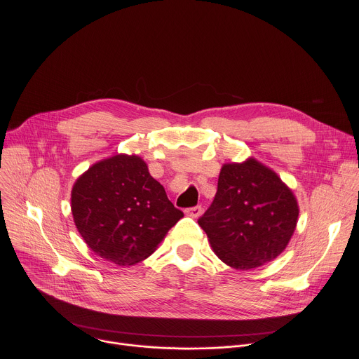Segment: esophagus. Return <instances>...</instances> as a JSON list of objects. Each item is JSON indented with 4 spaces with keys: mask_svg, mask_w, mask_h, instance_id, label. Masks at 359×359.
Instances as JSON below:
<instances>
[{
    "mask_svg": "<svg viewBox=\"0 0 359 359\" xmlns=\"http://www.w3.org/2000/svg\"><path fill=\"white\" fill-rule=\"evenodd\" d=\"M186 215H187L189 217L197 219V217H200V215H201V208H200V206H196V208L187 209V210H186Z\"/></svg>",
    "mask_w": 359,
    "mask_h": 359,
    "instance_id": "obj_1",
    "label": "esophagus"
}]
</instances>
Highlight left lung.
<instances>
[{"mask_svg":"<svg viewBox=\"0 0 359 359\" xmlns=\"http://www.w3.org/2000/svg\"><path fill=\"white\" fill-rule=\"evenodd\" d=\"M298 201L280 176L248 158L222 166L212 206L198 219L217 257L247 271L285 250L298 222Z\"/></svg>","mask_w":359,"mask_h":359,"instance_id":"obj_1","label":"left lung"}]
</instances>
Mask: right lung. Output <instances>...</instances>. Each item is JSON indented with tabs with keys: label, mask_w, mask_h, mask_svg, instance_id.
I'll use <instances>...</instances> for the list:
<instances>
[{
	"label": "right lung",
	"mask_w": 359,
	"mask_h": 359,
	"mask_svg": "<svg viewBox=\"0 0 359 359\" xmlns=\"http://www.w3.org/2000/svg\"><path fill=\"white\" fill-rule=\"evenodd\" d=\"M71 210L88 247L122 267L147 259L183 217L146 162L126 153L93 163L76 179Z\"/></svg>",
	"instance_id": "1"
}]
</instances>
